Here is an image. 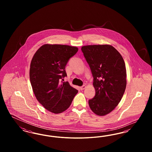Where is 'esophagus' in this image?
I'll list each match as a JSON object with an SVG mask.
<instances>
[{
    "label": "esophagus",
    "instance_id": "1",
    "mask_svg": "<svg viewBox=\"0 0 152 152\" xmlns=\"http://www.w3.org/2000/svg\"><path fill=\"white\" fill-rule=\"evenodd\" d=\"M86 86L85 85H84V86L80 87V89L81 91H83V90H84V89H86Z\"/></svg>",
    "mask_w": 152,
    "mask_h": 152
}]
</instances>
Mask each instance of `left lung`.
I'll list each match as a JSON object with an SVG mask.
<instances>
[{
	"mask_svg": "<svg viewBox=\"0 0 152 152\" xmlns=\"http://www.w3.org/2000/svg\"><path fill=\"white\" fill-rule=\"evenodd\" d=\"M94 77L96 93L88 101L95 114L104 116L111 112L121 101L126 86V72L120 53L110 45L81 47Z\"/></svg>",
	"mask_w": 152,
	"mask_h": 152,
	"instance_id": "1",
	"label": "left lung"
}]
</instances>
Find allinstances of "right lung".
I'll list each match as a JSON object with an SVG mask.
<instances>
[{
    "label": "right lung",
    "instance_id": "obj_1",
    "mask_svg": "<svg viewBox=\"0 0 152 152\" xmlns=\"http://www.w3.org/2000/svg\"><path fill=\"white\" fill-rule=\"evenodd\" d=\"M77 51L76 47L45 44L31 60L29 78L34 93L38 101L51 112L57 114L65 111L78 92L68 81L61 80L67 76L65 66Z\"/></svg>",
    "mask_w": 152,
    "mask_h": 152
}]
</instances>
